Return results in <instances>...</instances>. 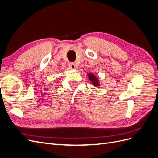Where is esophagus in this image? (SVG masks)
I'll return each mask as SVG.
<instances>
[{
    "label": "esophagus",
    "instance_id": "obj_1",
    "mask_svg": "<svg viewBox=\"0 0 158 158\" xmlns=\"http://www.w3.org/2000/svg\"><path fill=\"white\" fill-rule=\"evenodd\" d=\"M69 67L71 69H75L76 68V65L74 63H70L69 64Z\"/></svg>",
    "mask_w": 158,
    "mask_h": 158
}]
</instances>
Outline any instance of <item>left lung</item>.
Returning a JSON list of instances; mask_svg holds the SVG:
<instances>
[{
	"mask_svg": "<svg viewBox=\"0 0 158 158\" xmlns=\"http://www.w3.org/2000/svg\"><path fill=\"white\" fill-rule=\"evenodd\" d=\"M88 77L89 78V80L91 81V82L92 83V84L94 85V86H99V82L98 79V78L95 76L94 74L92 73H88Z\"/></svg>",
	"mask_w": 158,
	"mask_h": 158,
	"instance_id": "obj_1",
	"label": "left lung"
}]
</instances>
